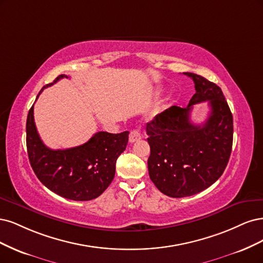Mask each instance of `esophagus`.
Returning a JSON list of instances; mask_svg holds the SVG:
<instances>
[{
    "mask_svg": "<svg viewBox=\"0 0 263 263\" xmlns=\"http://www.w3.org/2000/svg\"><path fill=\"white\" fill-rule=\"evenodd\" d=\"M141 138H142V135H141L140 131H139V130H133V131L130 132L129 141H130L131 143H134V142H137V141L141 140Z\"/></svg>",
    "mask_w": 263,
    "mask_h": 263,
    "instance_id": "obj_1",
    "label": "esophagus"
}]
</instances>
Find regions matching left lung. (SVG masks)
Segmentation results:
<instances>
[{
    "mask_svg": "<svg viewBox=\"0 0 263 263\" xmlns=\"http://www.w3.org/2000/svg\"><path fill=\"white\" fill-rule=\"evenodd\" d=\"M183 74L196 87L188 107L172 106L146 124L149 178L172 198L190 197L213 184L224 173L233 146V115L222 89L203 76ZM203 101L211 114L202 126L193 125V105Z\"/></svg>",
    "mask_w": 263,
    "mask_h": 263,
    "instance_id": "left-lung-1",
    "label": "left lung"
}]
</instances>
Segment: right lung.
<instances>
[{"label":"right lung","mask_w":263,"mask_h":263,"mask_svg":"<svg viewBox=\"0 0 263 263\" xmlns=\"http://www.w3.org/2000/svg\"><path fill=\"white\" fill-rule=\"evenodd\" d=\"M67 78L59 75L53 83L41 88L37 98L45 88ZM128 140L129 131L97 132L83 145L51 149L42 143L37 132L33 105L27 116L26 144L32 171L42 184L65 199L88 201L99 197L111 183L117 158L123 153Z\"/></svg>","instance_id":"right-lung-1"}]
</instances>
